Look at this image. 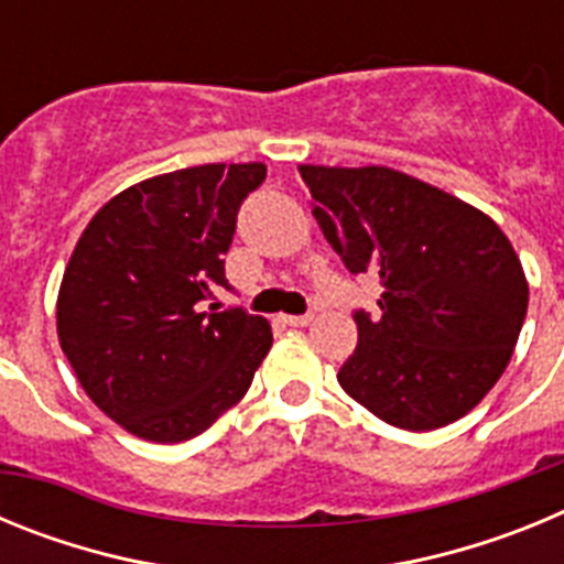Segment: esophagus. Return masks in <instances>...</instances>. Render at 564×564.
Masks as SVG:
<instances>
[{
    "instance_id": "obj_1",
    "label": "esophagus",
    "mask_w": 564,
    "mask_h": 564,
    "mask_svg": "<svg viewBox=\"0 0 564 564\" xmlns=\"http://www.w3.org/2000/svg\"><path fill=\"white\" fill-rule=\"evenodd\" d=\"M282 322L291 327H307L313 322V316L311 313H302V316H282Z\"/></svg>"
}]
</instances>
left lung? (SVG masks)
Here are the masks:
<instances>
[{
    "label": "left lung",
    "instance_id": "obj_1",
    "mask_svg": "<svg viewBox=\"0 0 564 564\" xmlns=\"http://www.w3.org/2000/svg\"><path fill=\"white\" fill-rule=\"evenodd\" d=\"M313 217L350 273L381 282V316L356 311L338 383L398 430L430 432L486 398L528 311L520 259L491 217L387 166H299Z\"/></svg>",
    "mask_w": 564,
    "mask_h": 564
}]
</instances>
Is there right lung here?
Returning <instances> with one entry per match:
<instances>
[{"mask_svg": "<svg viewBox=\"0 0 564 564\" xmlns=\"http://www.w3.org/2000/svg\"><path fill=\"white\" fill-rule=\"evenodd\" d=\"M262 163H206L129 186L89 220L58 291V341L104 415L152 443L200 435L246 395L273 344L228 288L237 212Z\"/></svg>", "mask_w": 564, "mask_h": 564, "instance_id": "obj_1", "label": "right lung"}]
</instances>
